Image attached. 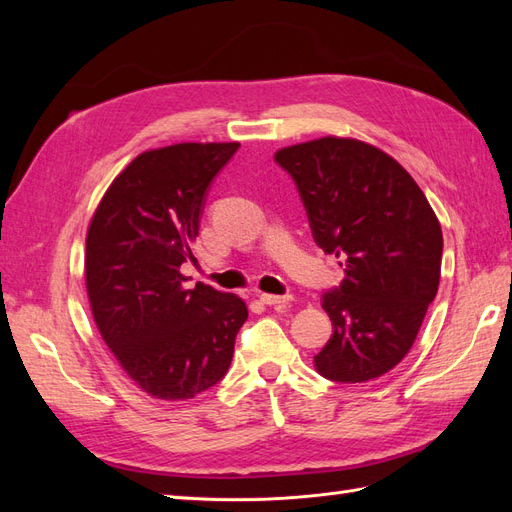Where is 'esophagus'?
I'll list each match as a JSON object with an SVG mask.
<instances>
[{"instance_id":"esophagus-1","label":"esophagus","mask_w":512,"mask_h":512,"mask_svg":"<svg viewBox=\"0 0 512 512\" xmlns=\"http://www.w3.org/2000/svg\"><path fill=\"white\" fill-rule=\"evenodd\" d=\"M290 299H292L290 294H282V297H280V294H269V292L260 294V301L265 305H282V303H288Z\"/></svg>"}]
</instances>
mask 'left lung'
<instances>
[{"label":"left lung","instance_id":"8db88e82","mask_svg":"<svg viewBox=\"0 0 512 512\" xmlns=\"http://www.w3.org/2000/svg\"><path fill=\"white\" fill-rule=\"evenodd\" d=\"M275 162L297 185L316 245L344 262L342 284L322 294L333 335L316 369L333 382L374 380L408 354L436 299V213L404 166L354 138L292 145Z\"/></svg>","mask_w":512,"mask_h":512}]
</instances>
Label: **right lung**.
Listing matches in <instances>:
<instances>
[{
    "mask_svg": "<svg viewBox=\"0 0 512 512\" xmlns=\"http://www.w3.org/2000/svg\"><path fill=\"white\" fill-rule=\"evenodd\" d=\"M239 143H179L145 151L111 183L89 224L91 312L123 371L158 399L185 401L218 384L247 320L237 294L196 282L181 265L213 179Z\"/></svg>",
    "mask_w": 512,
    "mask_h": 512,
    "instance_id": "1",
    "label": "right lung"
}]
</instances>
